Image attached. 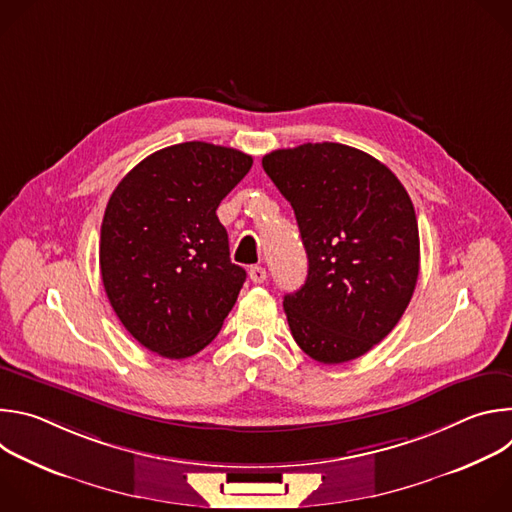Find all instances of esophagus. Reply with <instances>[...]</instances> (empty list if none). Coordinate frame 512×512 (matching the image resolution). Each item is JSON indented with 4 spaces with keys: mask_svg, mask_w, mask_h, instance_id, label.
I'll use <instances>...</instances> for the list:
<instances>
[{
    "mask_svg": "<svg viewBox=\"0 0 512 512\" xmlns=\"http://www.w3.org/2000/svg\"><path fill=\"white\" fill-rule=\"evenodd\" d=\"M249 277H251L253 283H263V281L267 279V271H265V267H261V265H253V267L249 269Z\"/></svg>",
    "mask_w": 512,
    "mask_h": 512,
    "instance_id": "34e87169",
    "label": "esophagus"
}]
</instances>
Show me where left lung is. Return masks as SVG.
<instances>
[{"label": "left lung", "mask_w": 512, "mask_h": 512, "mask_svg": "<svg viewBox=\"0 0 512 512\" xmlns=\"http://www.w3.org/2000/svg\"><path fill=\"white\" fill-rule=\"evenodd\" d=\"M263 170L296 212L306 283L283 298L291 336L318 362L354 360L401 320L419 275L413 202L373 156L342 143L275 150Z\"/></svg>", "instance_id": "obj_1"}]
</instances>
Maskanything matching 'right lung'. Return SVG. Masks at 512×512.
Returning <instances> with one entry per match:
<instances>
[{"label": "right lung", "instance_id": "add662e5", "mask_svg": "<svg viewBox=\"0 0 512 512\" xmlns=\"http://www.w3.org/2000/svg\"><path fill=\"white\" fill-rule=\"evenodd\" d=\"M253 158L206 141L170 145L113 190L99 265L125 330L164 358H188L214 340L245 283L216 216Z\"/></svg>", "mask_w": 512, "mask_h": 512}]
</instances>
